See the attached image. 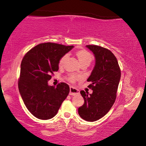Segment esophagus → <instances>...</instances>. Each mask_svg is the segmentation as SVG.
<instances>
[{"instance_id":"1","label":"esophagus","mask_w":146,"mask_h":146,"mask_svg":"<svg viewBox=\"0 0 146 146\" xmlns=\"http://www.w3.org/2000/svg\"><path fill=\"white\" fill-rule=\"evenodd\" d=\"M79 93H80V91H79L78 89L74 87H70V95H77V94H79Z\"/></svg>"}]
</instances>
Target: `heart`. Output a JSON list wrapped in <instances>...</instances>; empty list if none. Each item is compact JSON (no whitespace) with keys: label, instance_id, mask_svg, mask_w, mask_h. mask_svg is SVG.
<instances>
[{"label":"heart","instance_id":"b5f03b06","mask_svg":"<svg viewBox=\"0 0 146 146\" xmlns=\"http://www.w3.org/2000/svg\"><path fill=\"white\" fill-rule=\"evenodd\" d=\"M76 55L77 56L78 60L80 61L81 64H90L91 63V62L92 61V59H93L92 55H91L88 51L85 50V49L76 51ZM68 54H65V55H64L60 58V60H59L58 66H60V67H62L64 63H65V62L68 59ZM67 78H68V80L70 81V82L74 83L75 82L76 80H80V79L82 78V76L80 75H77V74H75V73H70L68 75Z\"/></svg>","mask_w":146,"mask_h":146}]
</instances>
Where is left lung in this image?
Here are the masks:
<instances>
[{
	"instance_id": "8db88e82",
	"label": "left lung",
	"mask_w": 146,
	"mask_h": 146,
	"mask_svg": "<svg viewBox=\"0 0 146 146\" xmlns=\"http://www.w3.org/2000/svg\"><path fill=\"white\" fill-rule=\"evenodd\" d=\"M95 56V66L88 82L93 93L80 91L84 99L78 108V115L89 122L99 120L107 114L115 103L120 82L121 71L117 58L111 51L103 47L87 45Z\"/></svg>"
}]
</instances>
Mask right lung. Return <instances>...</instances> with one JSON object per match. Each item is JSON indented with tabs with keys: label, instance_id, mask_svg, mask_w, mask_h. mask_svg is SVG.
I'll return each mask as SVG.
<instances>
[{
	"label": "right lung",
	"instance_id": "right-lung-1",
	"mask_svg": "<svg viewBox=\"0 0 146 146\" xmlns=\"http://www.w3.org/2000/svg\"><path fill=\"white\" fill-rule=\"evenodd\" d=\"M73 46L52 42L38 44L26 53L21 65L19 92L28 110L36 118L48 120L56 115L70 93L67 84L49 86L48 82L58 70L60 58Z\"/></svg>",
	"mask_w": 146,
	"mask_h": 146
}]
</instances>
